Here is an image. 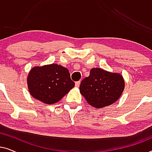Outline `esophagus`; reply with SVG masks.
I'll list each match as a JSON object with an SVG mask.
<instances>
[{"mask_svg":"<svg viewBox=\"0 0 152 152\" xmlns=\"http://www.w3.org/2000/svg\"><path fill=\"white\" fill-rule=\"evenodd\" d=\"M80 81H78V82H75V86L76 87H79L80 86Z\"/></svg>","mask_w":152,"mask_h":152,"instance_id":"34e87169","label":"esophagus"}]
</instances>
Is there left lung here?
<instances>
[{
  "label": "left lung",
  "mask_w": 152,
  "mask_h": 152,
  "mask_svg": "<svg viewBox=\"0 0 152 152\" xmlns=\"http://www.w3.org/2000/svg\"><path fill=\"white\" fill-rule=\"evenodd\" d=\"M124 88L121 75L94 68L91 70L90 75L82 81L80 90L89 104L99 109L117 101Z\"/></svg>",
  "instance_id": "8db88e82"
}]
</instances>
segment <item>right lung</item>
I'll list each match as a JSON object with an SVG mask.
<instances>
[{
    "instance_id": "add662e5",
    "label": "right lung",
    "mask_w": 152,
    "mask_h": 152,
    "mask_svg": "<svg viewBox=\"0 0 152 152\" xmlns=\"http://www.w3.org/2000/svg\"><path fill=\"white\" fill-rule=\"evenodd\" d=\"M28 86L33 97L52 104L67 94L75 82L67 68L53 64L33 68L28 75Z\"/></svg>"
}]
</instances>
